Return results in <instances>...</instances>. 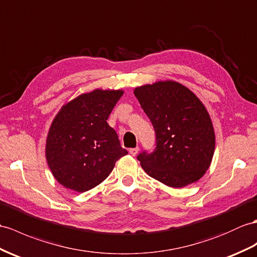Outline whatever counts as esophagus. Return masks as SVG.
Returning <instances> with one entry per match:
<instances>
[{
    "label": "esophagus",
    "mask_w": 257,
    "mask_h": 257,
    "mask_svg": "<svg viewBox=\"0 0 257 257\" xmlns=\"http://www.w3.org/2000/svg\"><path fill=\"white\" fill-rule=\"evenodd\" d=\"M139 147H136V148H131L128 152H130V154L132 155V156H136L137 155V153H139Z\"/></svg>",
    "instance_id": "1"
}]
</instances>
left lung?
Instances as JSON below:
<instances>
[{"mask_svg":"<svg viewBox=\"0 0 257 257\" xmlns=\"http://www.w3.org/2000/svg\"><path fill=\"white\" fill-rule=\"evenodd\" d=\"M134 95L154 125L157 142L152 154L137 157L144 171L173 189L197 182L208 170L216 145L204 103L174 80L139 86Z\"/></svg>","mask_w":257,"mask_h":257,"instance_id":"obj_1","label":"left lung"}]
</instances>
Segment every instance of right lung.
Returning <instances> with one entry per match:
<instances>
[{
    "mask_svg": "<svg viewBox=\"0 0 257 257\" xmlns=\"http://www.w3.org/2000/svg\"><path fill=\"white\" fill-rule=\"evenodd\" d=\"M122 89L96 88L80 93L54 116L46 140V159L52 176L65 189L84 193L108 178L127 154L107 123Z\"/></svg>",
    "mask_w": 257,
    "mask_h": 257,
    "instance_id": "obj_1",
    "label": "right lung"
}]
</instances>
